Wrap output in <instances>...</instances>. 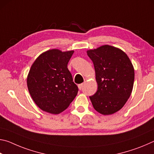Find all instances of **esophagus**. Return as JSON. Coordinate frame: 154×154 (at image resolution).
I'll return each mask as SVG.
<instances>
[{
    "instance_id": "1",
    "label": "esophagus",
    "mask_w": 154,
    "mask_h": 154,
    "mask_svg": "<svg viewBox=\"0 0 154 154\" xmlns=\"http://www.w3.org/2000/svg\"><path fill=\"white\" fill-rule=\"evenodd\" d=\"M83 83H81V84H79V85H78V88H79V90H82V88H83Z\"/></svg>"
}]
</instances>
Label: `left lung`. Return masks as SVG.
I'll return each mask as SVG.
<instances>
[{
	"label": "left lung",
	"instance_id": "1",
	"mask_svg": "<svg viewBox=\"0 0 154 154\" xmlns=\"http://www.w3.org/2000/svg\"><path fill=\"white\" fill-rule=\"evenodd\" d=\"M96 72L98 89L90 96L96 111L111 115L123 107L132 93L134 71L123 51L111 45L88 50Z\"/></svg>",
	"mask_w": 154,
	"mask_h": 154
}]
</instances>
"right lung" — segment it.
<instances>
[{"label":"right lung","instance_id":"right-lung-1","mask_svg":"<svg viewBox=\"0 0 154 154\" xmlns=\"http://www.w3.org/2000/svg\"><path fill=\"white\" fill-rule=\"evenodd\" d=\"M74 51L51 49L36 59L27 85L31 97L43 111L58 114L68 108L78 92L67 65Z\"/></svg>","mask_w":154,"mask_h":154}]
</instances>
